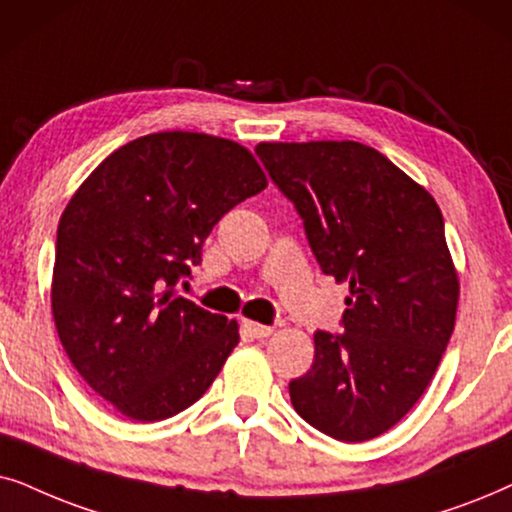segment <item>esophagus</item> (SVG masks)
I'll return each mask as SVG.
<instances>
[{
    "mask_svg": "<svg viewBox=\"0 0 512 512\" xmlns=\"http://www.w3.org/2000/svg\"><path fill=\"white\" fill-rule=\"evenodd\" d=\"M245 330L250 332L252 337H257V339H262V337H269L271 332H274V327L271 325H262V323H252V320H245Z\"/></svg>",
    "mask_w": 512,
    "mask_h": 512,
    "instance_id": "obj_1",
    "label": "esophagus"
}]
</instances>
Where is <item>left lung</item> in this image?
Returning a JSON list of instances; mask_svg holds the SVG:
<instances>
[{"label":"left lung","instance_id":"8db88e82","mask_svg":"<svg viewBox=\"0 0 512 512\" xmlns=\"http://www.w3.org/2000/svg\"><path fill=\"white\" fill-rule=\"evenodd\" d=\"M255 154L302 217L323 274L351 290L342 332L313 335L292 407L335 440L377 438L421 398L454 332L459 278L438 203L353 140L260 142Z\"/></svg>","mask_w":512,"mask_h":512}]
</instances>
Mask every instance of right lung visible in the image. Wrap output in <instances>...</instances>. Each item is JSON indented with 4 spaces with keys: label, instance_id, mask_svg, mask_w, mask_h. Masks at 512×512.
<instances>
[{
    "label": "right lung",
    "instance_id": "add662e5",
    "mask_svg": "<svg viewBox=\"0 0 512 512\" xmlns=\"http://www.w3.org/2000/svg\"><path fill=\"white\" fill-rule=\"evenodd\" d=\"M267 187L236 142L168 131L112 152L58 224L51 306L67 358L135 421L194 405L238 344V325L180 297L210 231Z\"/></svg>",
    "mask_w": 512,
    "mask_h": 512
}]
</instances>
